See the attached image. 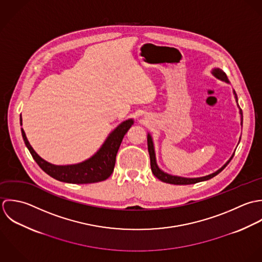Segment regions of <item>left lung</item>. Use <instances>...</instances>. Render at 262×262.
I'll list each match as a JSON object with an SVG mask.
<instances>
[{
	"label": "left lung",
	"instance_id": "8db88e82",
	"mask_svg": "<svg viewBox=\"0 0 262 262\" xmlns=\"http://www.w3.org/2000/svg\"><path fill=\"white\" fill-rule=\"evenodd\" d=\"M213 75L220 79V80H223L225 82H229L228 81V78L226 76V74L220 70V69H214L213 70ZM236 95V94H235ZM237 98V96H236ZM240 113H241V123H243V115H242V110H240ZM148 150H149V154H150V160H151V169H152V172L153 174L157 177L159 180L163 181V182H166V183H170V184H176V185H186V184H194V183H198V182H201V181H205V180H209L210 178L214 177L215 175H217L221 171H223L226 166L230 163V161L232 160V158L234 156H232V158L221 168L219 169L216 172L208 175V176H205V177H200V178H183V177H178V176H172V175H169L167 173H164L162 170L159 169V167L157 166V163H156V157H155V151H154V145H153V141H152V138L150 135H148Z\"/></svg>",
	"mask_w": 262,
	"mask_h": 262
}]
</instances>
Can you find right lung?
Here are the masks:
<instances>
[{
    "label": "right lung",
    "instance_id": "1",
    "mask_svg": "<svg viewBox=\"0 0 262 262\" xmlns=\"http://www.w3.org/2000/svg\"><path fill=\"white\" fill-rule=\"evenodd\" d=\"M20 123L22 124V119L20 117ZM133 119H128L119 124L107 138L103 146L100 150L89 160L68 166H55L43 159L39 157L32 147L30 146L23 128H21L22 137L26 147L28 148L30 154L32 155L38 166L50 176L54 179L74 184H87L95 183L106 180L113 172L115 165V158L118 152L119 146L122 142L124 135L133 125Z\"/></svg>",
    "mask_w": 262,
    "mask_h": 262
}]
</instances>
